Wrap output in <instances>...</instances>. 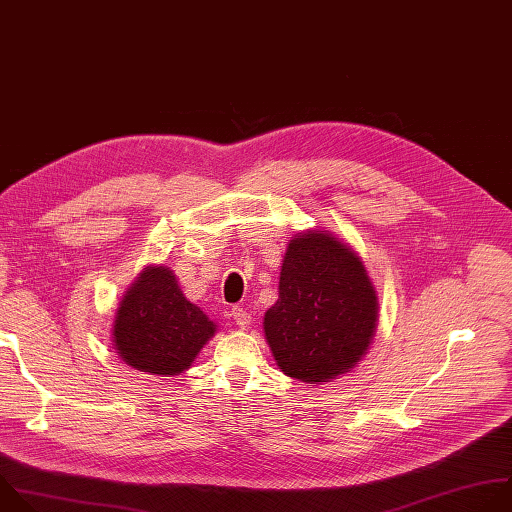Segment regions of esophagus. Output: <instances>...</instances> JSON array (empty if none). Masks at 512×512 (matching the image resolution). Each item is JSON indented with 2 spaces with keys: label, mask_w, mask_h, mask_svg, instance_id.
I'll list each match as a JSON object with an SVG mask.
<instances>
[{
  "label": "esophagus",
  "mask_w": 512,
  "mask_h": 512,
  "mask_svg": "<svg viewBox=\"0 0 512 512\" xmlns=\"http://www.w3.org/2000/svg\"><path fill=\"white\" fill-rule=\"evenodd\" d=\"M231 317L235 319V323L239 325V327H247L249 323H251V315H249V311L247 309H243L241 305H233L231 307Z\"/></svg>",
  "instance_id": "obj_1"
}]
</instances>
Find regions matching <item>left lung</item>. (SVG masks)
Returning <instances> with one entry per match:
<instances>
[{
    "instance_id": "1",
    "label": "left lung",
    "mask_w": 512,
    "mask_h": 512,
    "mask_svg": "<svg viewBox=\"0 0 512 512\" xmlns=\"http://www.w3.org/2000/svg\"><path fill=\"white\" fill-rule=\"evenodd\" d=\"M376 319V291L350 247L323 231L289 243L279 299L263 321L283 374L317 384L348 372L366 354Z\"/></svg>"
}]
</instances>
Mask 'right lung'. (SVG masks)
Wrapping results in <instances>:
<instances>
[{"label":"right lung","instance_id":"1","mask_svg":"<svg viewBox=\"0 0 512 512\" xmlns=\"http://www.w3.org/2000/svg\"><path fill=\"white\" fill-rule=\"evenodd\" d=\"M215 323L179 289L168 267H150L126 291L114 321V346L132 368L177 376L197 358Z\"/></svg>","mask_w":512,"mask_h":512}]
</instances>
